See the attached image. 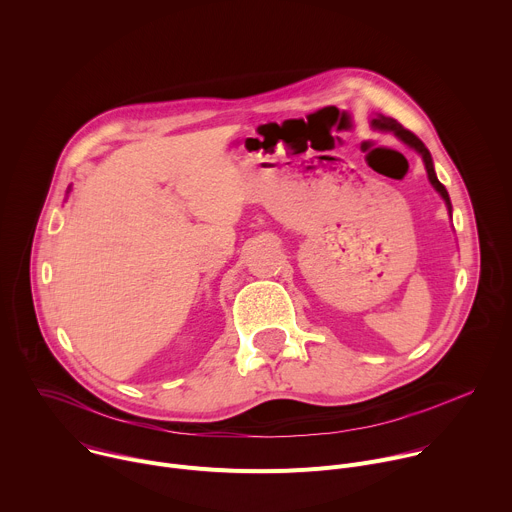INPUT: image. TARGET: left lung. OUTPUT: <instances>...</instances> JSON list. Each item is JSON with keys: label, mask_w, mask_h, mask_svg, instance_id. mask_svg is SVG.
Listing matches in <instances>:
<instances>
[{"label": "left lung", "mask_w": 512, "mask_h": 512, "mask_svg": "<svg viewBox=\"0 0 512 512\" xmlns=\"http://www.w3.org/2000/svg\"><path fill=\"white\" fill-rule=\"evenodd\" d=\"M371 127H373V129H379V131H391L397 139H401L405 145H409L411 150H415V152L421 156V160H423V164H425L427 178H429L431 186L435 188V192H437V194H440V196L444 198V202H446V206H448V212H450V216H452V202H450V194H448L446 186H444L440 180H437L435 170H433L431 154H429V150H427L425 145H423V141H421L417 135H413L411 131H407V129H405L401 123H397L393 117L375 115V117L371 119Z\"/></svg>", "instance_id": "8db88e82"}]
</instances>
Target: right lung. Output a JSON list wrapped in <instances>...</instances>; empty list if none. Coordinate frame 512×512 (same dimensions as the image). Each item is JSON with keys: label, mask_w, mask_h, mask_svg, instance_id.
Masks as SVG:
<instances>
[{"label": "right lung", "mask_w": 512, "mask_h": 512, "mask_svg": "<svg viewBox=\"0 0 512 512\" xmlns=\"http://www.w3.org/2000/svg\"><path fill=\"white\" fill-rule=\"evenodd\" d=\"M68 192H70V186H68Z\"/></svg>", "instance_id": "add662e5"}]
</instances>
